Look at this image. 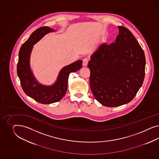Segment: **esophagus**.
I'll return each instance as SVG.
<instances>
[{
	"label": "esophagus",
	"instance_id": "obj_1",
	"mask_svg": "<svg viewBox=\"0 0 159 159\" xmlns=\"http://www.w3.org/2000/svg\"><path fill=\"white\" fill-rule=\"evenodd\" d=\"M89 62V59L88 58H84L83 60V66H86Z\"/></svg>",
	"mask_w": 159,
	"mask_h": 159
}]
</instances>
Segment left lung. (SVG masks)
<instances>
[{
  "mask_svg": "<svg viewBox=\"0 0 159 159\" xmlns=\"http://www.w3.org/2000/svg\"><path fill=\"white\" fill-rule=\"evenodd\" d=\"M118 27L116 42L101 44L88 63L93 94L102 105L109 107L132 101L145 75L143 49L128 29Z\"/></svg>",
  "mask_w": 159,
  "mask_h": 159,
  "instance_id": "obj_1",
  "label": "left lung"
}]
</instances>
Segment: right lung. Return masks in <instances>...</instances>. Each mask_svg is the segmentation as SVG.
I'll return each mask as SVG.
<instances>
[{"label": "right lung", "instance_id": "right-lung-1", "mask_svg": "<svg viewBox=\"0 0 159 159\" xmlns=\"http://www.w3.org/2000/svg\"><path fill=\"white\" fill-rule=\"evenodd\" d=\"M54 31L53 29L44 26L34 31L20 48L17 65V72L24 93L34 100L43 104L60 101L67 91L69 74L77 72L82 67V61L79 60L63 67L59 74L57 81L52 86H44L35 80L30 67V56L33 46L44 35Z\"/></svg>", "mask_w": 159, "mask_h": 159}]
</instances>
